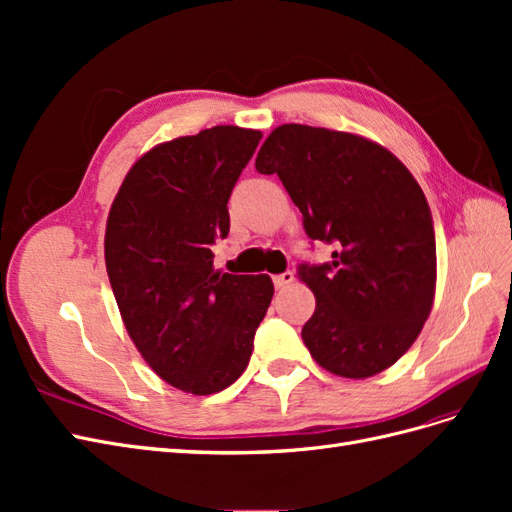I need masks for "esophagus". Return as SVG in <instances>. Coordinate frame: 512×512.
<instances>
[{"mask_svg":"<svg viewBox=\"0 0 512 512\" xmlns=\"http://www.w3.org/2000/svg\"><path fill=\"white\" fill-rule=\"evenodd\" d=\"M294 282V273L292 271H284L280 275H273V284L275 288H286L288 284Z\"/></svg>","mask_w":512,"mask_h":512,"instance_id":"esophagus-1","label":"esophagus"}]
</instances>
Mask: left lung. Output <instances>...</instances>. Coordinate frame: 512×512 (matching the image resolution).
<instances>
[{"mask_svg": "<svg viewBox=\"0 0 512 512\" xmlns=\"http://www.w3.org/2000/svg\"><path fill=\"white\" fill-rule=\"evenodd\" d=\"M303 213L305 235L333 245L329 262H301L316 294L301 337L335 376L369 378L406 354L436 292V232L421 185L391 151L327 128L286 123L256 158Z\"/></svg>", "mask_w": 512, "mask_h": 512, "instance_id": "obj_1", "label": "left lung"}]
</instances>
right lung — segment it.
Returning a JSON list of instances; mask_svg holds the SVG:
<instances>
[{"mask_svg": "<svg viewBox=\"0 0 512 512\" xmlns=\"http://www.w3.org/2000/svg\"><path fill=\"white\" fill-rule=\"evenodd\" d=\"M262 134L215 126L153 147L123 179L104 258L138 352L175 389L220 393L250 363L273 297L269 275L213 271L228 198Z\"/></svg>", "mask_w": 512, "mask_h": 512, "instance_id": "right-lung-1", "label": "right lung"}]
</instances>
